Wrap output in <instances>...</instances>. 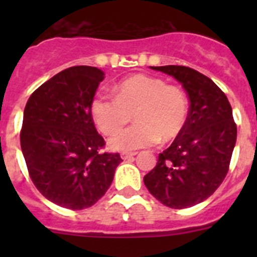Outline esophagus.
I'll list each match as a JSON object with an SVG mask.
<instances>
[{"mask_svg":"<svg viewBox=\"0 0 257 257\" xmlns=\"http://www.w3.org/2000/svg\"><path fill=\"white\" fill-rule=\"evenodd\" d=\"M134 156H136L135 152H123V153L121 154L122 160H130Z\"/></svg>","mask_w":257,"mask_h":257,"instance_id":"obj_1","label":"esophagus"}]
</instances>
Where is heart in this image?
<instances>
[{
	"label": "heart",
	"instance_id": "heart-1",
	"mask_svg": "<svg viewBox=\"0 0 257 257\" xmlns=\"http://www.w3.org/2000/svg\"><path fill=\"white\" fill-rule=\"evenodd\" d=\"M90 110L97 130L104 135L120 130L133 115L136 124L108 140L113 151L131 152L152 147L158 140L170 143L176 139L187 124L189 99L179 86L139 73L118 83L114 97L96 95Z\"/></svg>",
	"mask_w": 257,
	"mask_h": 257
}]
</instances>
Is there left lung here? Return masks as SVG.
<instances>
[{"label":"left lung","mask_w":257,"mask_h":257,"mask_svg":"<svg viewBox=\"0 0 257 257\" xmlns=\"http://www.w3.org/2000/svg\"><path fill=\"white\" fill-rule=\"evenodd\" d=\"M152 69L178 79L190 105L183 133L160 153L156 167L144 176V184L167 207H192L213 194L225 179L237 140V124L226 95L205 74L183 65Z\"/></svg>","instance_id":"1"}]
</instances>
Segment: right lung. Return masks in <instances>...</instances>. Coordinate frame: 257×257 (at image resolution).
Listing matches in <instances>:
<instances>
[{"mask_svg":"<svg viewBox=\"0 0 257 257\" xmlns=\"http://www.w3.org/2000/svg\"><path fill=\"white\" fill-rule=\"evenodd\" d=\"M100 69L77 65L40 86L27 101L20 145L35 187L55 205L91 207L105 194L122 162L119 153H101L90 105Z\"/></svg>","mask_w":257,"mask_h":257,"instance_id":"obj_1","label":"right lung"}]
</instances>
